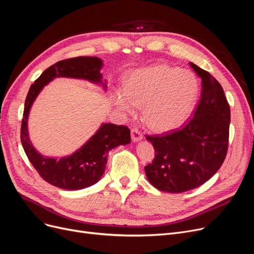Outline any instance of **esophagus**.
<instances>
[{
  "instance_id": "34e87169",
  "label": "esophagus",
  "mask_w": 254,
  "mask_h": 254,
  "mask_svg": "<svg viewBox=\"0 0 254 254\" xmlns=\"http://www.w3.org/2000/svg\"><path fill=\"white\" fill-rule=\"evenodd\" d=\"M130 136H131V140L134 142H137L143 138V134L141 133V130L138 127L130 128Z\"/></svg>"
}]
</instances>
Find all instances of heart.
Wrapping results in <instances>:
<instances>
[{
	"label": "heart",
	"mask_w": 254,
	"mask_h": 254,
	"mask_svg": "<svg viewBox=\"0 0 254 254\" xmlns=\"http://www.w3.org/2000/svg\"><path fill=\"white\" fill-rule=\"evenodd\" d=\"M199 83L190 70L154 65L129 75L126 89L113 94L116 106L127 113L144 106L143 117L154 130H169L183 125L194 108Z\"/></svg>",
	"instance_id": "1"
}]
</instances>
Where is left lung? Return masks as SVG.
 I'll use <instances>...</instances> for the list:
<instances>
[{
    "instance_id": "8db88e82",
    "label": "left lung",
    "mask_w": 254,
    "mask_h": 254,
    "mask_svg": "<svg viewBox=\"0 0 254 254\" xmlns=\"http://www.w3.org/2000/svg\"><path fill=\"white\" fill-rule=\"evenodd\" d=\"M190 66L201 79V95L193 117L182 128L146 135L154 159L144 167L149 183L160 191L182 193L197 188L223 164L229 139L230 108L214 76Z\"/></svg>"
}]
</instances>
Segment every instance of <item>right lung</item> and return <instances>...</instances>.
Instances as JSON below:
<instances>
[{
	"instance_id": "1",
	"label": "right lung",
	"mask_w": 254,
	"mask_h": 254,
	"mask_svg": "<svg viewBox=\"0 0 254 254\" xmlns=\"http://www.w3.org/2000/svg\"><path fill=\"white\" fill-rule=\"evenodd\" d=\"M102 60L96 57H75L61 60L50 66L32 84L26 97L21 120L20 141L33 167L47 183L65 190H80L101 180L105 172L108 152L118 145L130 142V131L127 126L105 124L86 144L69 157L59 161L45 158L32 146L27 130L30 108L43 86L56 76L86 79L102 82Z\"/></svg>"
}]
</instances>
